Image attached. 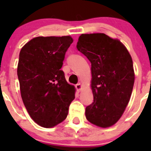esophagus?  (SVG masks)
I'll return each mask as SVG.
<instances>
[{
  "mask_svg": "<svg viewBox=\"0 0 151 151\" xmlns=\"http://www.w3.org/2000/svg\"><path fill=\"white\" fill-rule=\"evenodd\" d=\"M82 85H81V84H80V83L76 84V90L78 91V92H79L80 91L82 90Z\"/></svg>",
  "mask_w": 151,
  "mask_h": 151,
  "instance_id": "34e87169",
  "label": "esophagus"
}]
</instances>
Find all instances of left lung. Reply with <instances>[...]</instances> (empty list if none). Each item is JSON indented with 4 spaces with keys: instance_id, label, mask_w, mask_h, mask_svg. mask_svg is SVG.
<instances>
[{
    "instance_id": "obj_1",
    "label": "left lung",
    "mask_w": 151,
    "mask_h": 151,
    "mask_svg": "<svg viewBox=\"0 0 151 151\" xmlns=\"http://www.w3.org/2000/svg\"><path fill=\"white\" fill-rule=\"evenodd\" d=\"M76 47L91 63L94 101L85 108V116L99 127H110L130 100L134 82L132 57L120 41L104 33L82 34Z\"/></svg>"
}]
</instances>
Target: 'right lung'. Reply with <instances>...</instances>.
Returning a JSON list of instances; mask_svg holds the SVG:
<instances>
[{"label":"right lung","mask_w":151,"mask_h":151,"mask_svg":"<svg viewBox=\"0 0 151 151\" xmlns=\"http://www.w3.org/2000/svg\"><path fill=\"white\" fill-rule=\"evenodd\" d=\"M70 36L37 37L21 49L17 76L21 97L33 120L51 128L66 118L75 98V88L61 70L73 43Z\"/></svg>","instance_id":"1"}]
</instances>
